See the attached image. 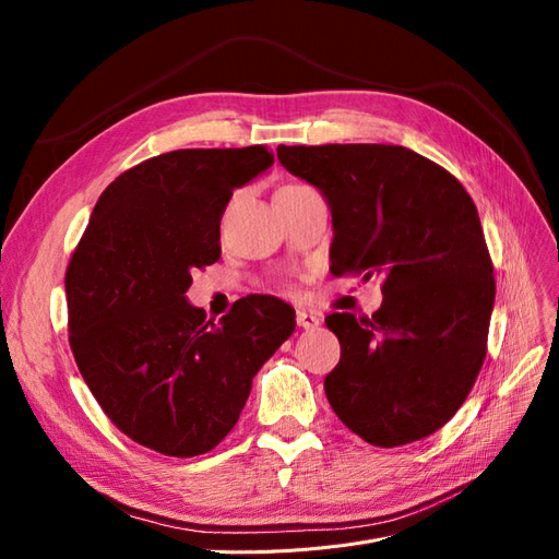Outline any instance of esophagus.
<instances>
[{"label":"esophagus","mask_w":559,"mask_h":559,"mask_svg":"<svg viewBox=\"0 0 559 559\" xmlns=\"http://www.w3.org/2000/svg\"><path fill=\"white\" fill-rule=\"evenodd\" d=\"M296 324L300 329H317L321 324V317L314 314V312H308V310H298L296 312Z\"/></svg>","instance_id":"esophagus-1"}]
</instances>
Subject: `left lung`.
<instances>
[{
    "instance_id": "left-lung-1",
    "label": "left lung",
    "mask_w": 559,
    "mask_h": 559,
    "mask_svg": "<svg viewBox=\"0 0 559 559\" xmlns=\"http://www.w3.org/2000/svg\"><path fill=\"white\" fill-rule=\"evenodd\" d=\"M333 216L331 273L382 277L373 317L333 312L341 361L324 392L343 425L378 448L441 429L476 382L495 308L478 210L441 165L394 144L277 146Z\"/></svg>"
}]
</instances>
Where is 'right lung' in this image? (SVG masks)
Returning <instances> with one entry per match:
<instances>
[{"mask_svg":"<svg viewBox=\"0 0 559 559\" xmlns=\"http://www.w3.org/2000/svg\"><path fill=\"white\" fill-rule=\"evenodd\" d=\"M273 163L261 144L179 148L130 167L97 200L67 265V326L99 408L134 443L181 460L216 448L296 329L273 296L240 298L218 321L186 300L193 270L222 257L233 191Z\"/></svg>","mask_w":559,"mask_h":559,"instance_id":"add662e5","label":"right lung"}]
</instances>
